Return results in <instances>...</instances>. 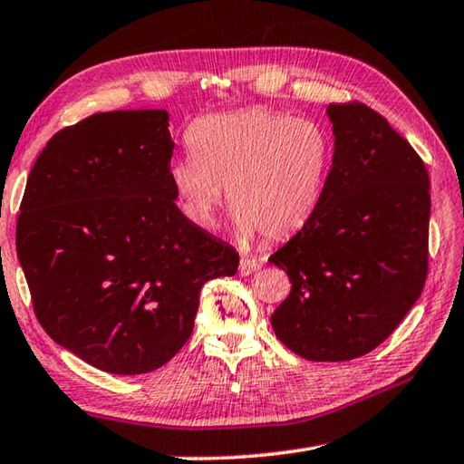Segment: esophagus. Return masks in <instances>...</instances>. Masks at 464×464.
<instances>
[{"instance_id": "obj_1", "label": "esophagus", "mask_w": 464, "mask_h": 464, "mask_svg": "<svg viewBox=\"0 0 464 464\" xmlns=\"http://www.w3.org/2000/svg\"><path fill=\"white\" fill-rule=\"evenodd\" d=\"M256 269H259V261L256 257H241V261H239V274L241 276L254 274Z\"/></svg>"}]
</instances>
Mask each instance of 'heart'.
I'll use <instances>...</instances> for the list:
<instances>
[{"label":"heart","instance_id":"heart-1","mask_svg":"<svg viewBox=\"0 0 464 464\" xmlns=\"http://www.w3.org/2000/svg\"><path fill=\"white\" fill-rule=\"evenodd\" d=\"M190 156L168 170L176 198L198 227L215 223L227 190L243 239H288L320 207L334 144L310 117L256 107L200 117L187 131Z\"/></svg>","mask_w":464,"mask_h":464}]
</instances>
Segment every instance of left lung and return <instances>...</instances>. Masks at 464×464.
Masks as SVG:
<instances>
[{
  "mask_svg": "<svg viewBox=\"0 0 464 464\" xmlns=\"http://www.w3.org/2000/svg\"><path fill=\"white\" fill-rule=\"evenodd\" d=\"M334 154L314 217L269 257L292 290L272 314L308 361H351L379 347L428 276L430 179L416 150L363 103H331Z\"/></svg>",
  "mask_w": 464,
  "mask_h": 464,
  "instance_id": "8db88e82",
  "label": "left lung"
}]
</instances>
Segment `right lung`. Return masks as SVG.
I'll return each mask as SVG.
<instances>
[{
    "mask_svg": "<svg viewBox=\"0 0 464 464\" xmlns=\"http://www.w3.org/2000/svg\"><path fill=\"white\" fill-rule=\"evenodd\" d=\"M164 109L95 113L54 133L28 176L15 249L34 313L85 363L140 375L195 328L203 284L239 254L176 207Z\"/></svg>",
    "mask_w": 464,
    "mask_h": 464,
    "instance_id": "obj_1",
    "label": "right lung"
}]
</instances>
